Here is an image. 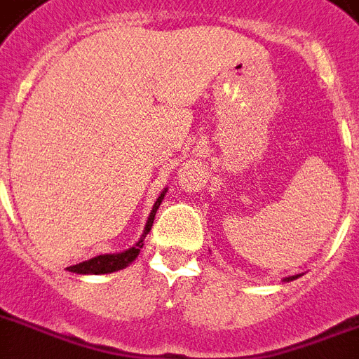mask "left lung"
Returning <instances> with one entry per match:
<instances>
[{
  "mask_svg": "<svg viewBox=\"0 0 359 359\" xmlns=\"http://www.w3.org/2000/svg\"><path fill=\"white\" fill-rule=\"evenodd\" d=\"M290 279H296V276H290V278H287V281H290Z\"/></svg>",
  "mask_w": 359,
  "mask_h": 359,
  "instance_id": "8db88e82",
  "label": "left lung"
}]
</instances>
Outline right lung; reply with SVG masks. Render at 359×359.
<instances>
[{
    "instance_id": "right-lung-1",
    "label": "right lung",
    "mask_w": 359,
    "mask_h": 359,
    "mask_svg": "<svg viewBox=\"0 0 359 359\" xmlns=\"http://www.w3.org/2000/svg\"><path fill=\"white\" fill-rule=\"evenodd\" d=\"M165 191V190H163ZM163 191L160 194V197L154 203V207L151 210V216L147 219V227L143 236L149 235L151 233L152 222H154V216H156V210L160 207V203L163 199ZM143 248V238L134 245V248H130V250L123 251V253H114V255H98L93 257L89 261H83L80 264H74V266H69V272H76V273H109L115 272V270H121V268L128 266L130 262L134 261L135 257L140 255V250Z\"/></svg>"
}]
</instances>
